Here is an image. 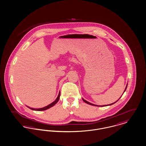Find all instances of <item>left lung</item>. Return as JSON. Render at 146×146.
<instances>
[{
  "label": "left lung",
  "mask_w": 146,
  "mask_h": 146,
  "mask_svg": "<svg viewBox=\"0 0 146 146\" xmlns=\"http://www.w3.org/2000/svg\"><path fill=\"white\" fill-rule=\"evenodd\" d=\"M127 86H128V83H127V86H126V87H125V90H124V92L126 91V89H127ZM123 93V94H124ZM120 98L116 101H115V102H114L113 103H112V104H109V105H107V106H110V105H113V104H115V103H116L119 99H120ZM82 100H83V101L84 102H86V104H89V105H92V106H106V105H103V106H99V105H95V104H91V103H90V102H88V101H87L86 100H84L83 98H82Z\"/></svg>",
  "instance_id": "8db88e82"
}]
</instances>
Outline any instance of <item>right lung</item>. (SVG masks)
I'll use <instances>...</instances> for the list:
<instances>
[{
    "mask_svg": "<svg viewBox=\"0 0 146 146\" xmlns=\"http://www.w3.org/2000/svg\"><path fill=\"white\" fill-rule=\"evenodd\" d=\"M60 92H59L58 97H57L56 99L54 102H52V103H51L50 104H49L48 106H45V107H44V108H42L33 109V108H30V107H29V106H27V107H28L29 109H31V110H35V111H44V110H46L48 109L49 108L52 107L53 106H54V105L58 102V101H59V98H60Z\"/></svg>",
    "mask_w": 146,
    "mask_h": 146,
    "instance_id": "right-lung-1",
    "label": "right lung"
}]
</instances>
